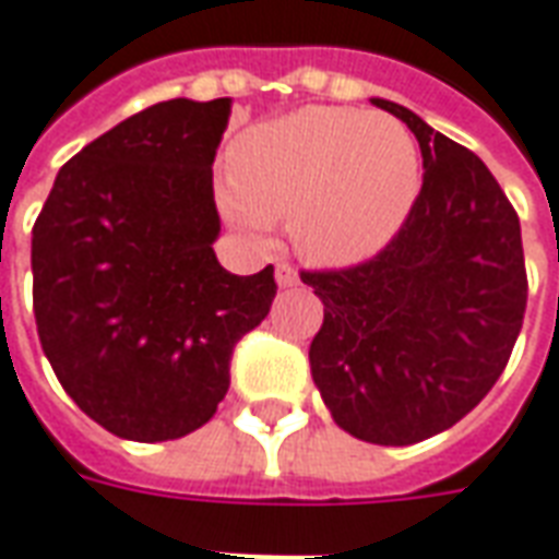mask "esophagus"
Segmentation results:
<instances>
[{
  "label": "esophagus",
  "instance_id": "34e87169",
  "mask_svg": "<svg viewBox=\"0 0 559 559\" xmlns=\"http://www.w3.org/2000/svg\"><path fill=\"white\" fill-rule=\"evenodd\" d=\"M273 276H276V286H280V288L298 286V271H295L292 264H276V271H273Z\"/></svg>",
  "mask_w": 559,
  "mask_h": 559
}]
</instances>
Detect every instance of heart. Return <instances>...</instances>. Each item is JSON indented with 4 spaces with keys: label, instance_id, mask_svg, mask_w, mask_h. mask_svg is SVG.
Returning a JSON list of instances; mask_svg holds the SVG:
<instances>
[{
    "label": "heart",
    "instance_id": "heart-1",
    "mask_svg": "<svg viewBox=\"0 0 559 559\" xmlns=\"http://www.w3.org/2000/svg\"><path fill=\"white\" fill-rule=\"evenodd\" d=\"M225 219L267 243L273 219L312 264L343 267L376 255L397 235L418 195V150L388 114L355 108L292 110L249 126L228 150Z\"/></svg>",
    "mask_w": 559,
    "mask_h": 559
}]
</instances>
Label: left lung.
I'll list each match as a JSON object with an SVG mask.
<instances>
[{
    "label": "left lung",
    "instance_id": "obj_1",
    "mask_svg": "<svg viewBox=\"0 0 559 559\" xmlns=\"http://www.w3.org/2000/svg\"><path fill=\"white\" fill-rule=\"evenodd\" d=\"M418 138L425 180L379 255L304 271L324 304L312 382L331 418L373 445H413L476 409L526 310L521 223L488 165L403 105L370 98Z\"/></svg>",
    "mask_w": 559,
    "mask_h": 559
}]
</instances>
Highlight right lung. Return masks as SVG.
I'll use <instances>...</instances> for the list:
<instances>
[{
  "mask_svg": "<svg viewBox=\"0 0 559 559\" xmlns=\"http://www.w3.org/2000/svg\"><path fill=\"white\" fill-rule=\"evenodd\" d=\"M231 98H171L59 168L33 228L41 349L114 437L165 442L207 425L237 340L271 312L273 267L216 261L213 159Z\"/></svg>",
  "mask_w": 559,
  "mask_h": 559,
  "instance_id": "1",
  "label": "right lung"
}]
</instances>
